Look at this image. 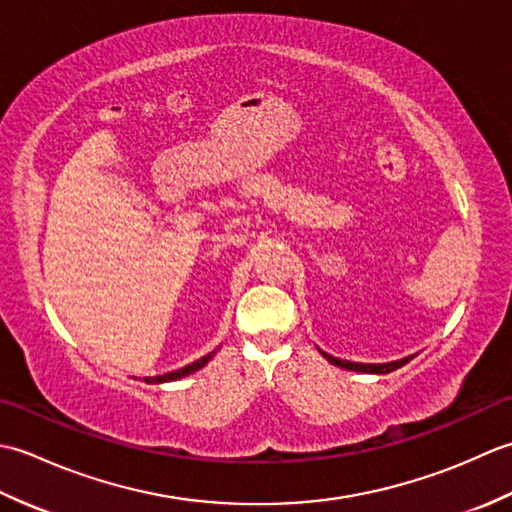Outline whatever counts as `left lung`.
<instances>
[{
	"mask_svg": "<svg viewBox=\"0 0 512 512\" xmlns=\"http://www.w3.org/2000/svg\"><path fill=\"white\" fill-rule=\"evenodd\" d=\"M323 354L325 361H330L336 367H343V369H350V372H361V374H389L394 372V369L407 365L413 356H405V358H398V361H391V363H352V361H341V358H336L332 354H325L323 350H319Z\"/></svg>",
	"mask_w": 512,
	"mask_h": 512,
	"instance_id": "8db88e82",
	"label": "left lung"
}]
</instances>
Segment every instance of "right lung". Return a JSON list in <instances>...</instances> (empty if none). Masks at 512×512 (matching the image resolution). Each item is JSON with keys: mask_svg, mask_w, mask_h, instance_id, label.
<instances>
[{"mask_svg": "<svg viewBox=\"0 0 512 512\" xmlns=\"http://www.w3.org/2000/svg\"><path fill=\"white\" fill-rule=\"evenodd\" d=\"M217 350H220V347H217ZM217 350H213V352H209L206 356L198 358V361L191 363V365H187V367L176 369V372H167V374H162V376H147V378H145V383H149V385L171 383V380H180V378H184V376H189V374H193V372H198V369H202L206 363L211 361V358L217 354Z\"/></svg>", "mask_w": 512, "mask_h": 512, "instance_id": "obj_1", "label": "right lung"}]
</instances>
